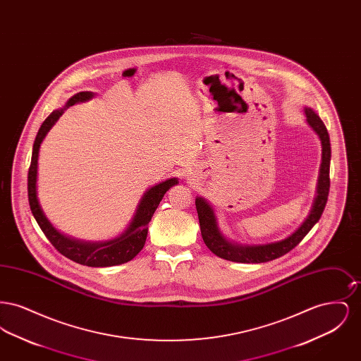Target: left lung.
Here are the masks:
<instances>
[{
  "instance_id": "8db88e82",
  "label": "left lung",
  "mask_w": 361,
  "mask_h": 361,
  "mask_svg": "<svg viewBox=\"0 0 361 361\" xmlns=\"http://www.w3.org/2000/svg\"><path fill=\"white\" fill-rule=\"evenodd\" d=\"M303 112H305L307 124L318 135L322 146V159H321V168H319L318 184H317V195L307 218L298 227V230H295L291 235H288L284 240L265 243V245H240L224 237L218 224V218L215 215L214 208L204 197L197 196L195 203L197 209L202 237L207 247L218 257L234 261V262H243V264H259V262L272 261L292 250L307 235V233L314 227V224L319 221L326 206L329 188H330V177H329L330 157H331L330 137L324 121H321V118L311 108L306 106Z\"/></svg>"
}]
</instances>
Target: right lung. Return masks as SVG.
<instances>
[{
    "mask_svg": "<svg viewBox=\"0 0 361 361\" xmlns=\"http://www.w3.org/2000/svg\"><path fill=\"white\" fill-rule=\"evenodd\" d=\"M92 92H80L74 94L68 100L63 108L55 109L50 114V116L43 121L40 126L37 135L35 137L34 147H32V158L31 166L28 171V200L36 222L47 240L51 242L52 246L65 257L73 259L86 267L103 268V267H114L128 262L130 259L137 256V253L143 249L145 242L147 238V224L152 221L155 209L162 200L166 190L172 188L173 185L178 184L177 178L165 180L154 187L147 189L142 196L140 202L137 207V212L131 221L130 226L114 240H100V242H86V240H74L68 235L58 231L51 222L44 215L36 190V181H37V158H39V149L43 139L47 133L51 130L52 126L63 115L65 109L77 103H84L93 97Z\"/></svg>",
    "mask_w": 361,
    "mask_h": 361,
    "instance_id": "obj_1",
    "label": "right lung"
}]
</instances>
